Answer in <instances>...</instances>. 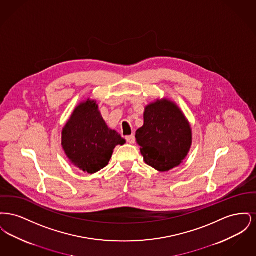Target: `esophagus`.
<instances>
[{
	"label": "esophagus",
	"instance_id": "esophagus-1",
	"mask_svg": "<svg viewBox=\"0 0 256 256\" xmlns=\"http://www.w3.org/2000/svg\"><path fill=\"white\" fill-rule=\"evenodd\" d=\"M126 140L130 144H134V143H135V136H134V134H132V135H130V136H126Z\"/></svg>",
	"mask_w": 256,
	"mask_h": 256
}]
</instances>
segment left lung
Wrapping results in <instances>:
<instances>
[{
	"label": "left lung",
	"mask_w": 256,
	"mask_h": 256,
	"mask_svg": "<svg viewBox=\"0 0 256 256\" xmlns=\"http://www.w3.org/2000/svg\"><path fill=\"white\" fill-rule=\"evenodd\" d=\"M148 165L159 172L178 167L192 145V130L182 111L167 98L148 104L144 124L135 134Z\"/></svg>",
	"instance_id": "8db88e82"
}]
</instances>
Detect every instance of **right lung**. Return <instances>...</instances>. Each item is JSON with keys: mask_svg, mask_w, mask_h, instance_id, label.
<instances>
[{"mask_svg": "<svg viewBox=\"0 0 256 256\" xmlns=\"http://www.w3.org/2000/svg\"><path fill=\"white\" fill-rule=\"evenodd\" d=\"M124 143L120 134L108 126L96 100L90 98L74 108L62 130L61 145L67 158L88 174L108 166L115 146Z\"/></svg>", "mask_w": 256, "mask_h": 256, "instance_id": "1", "label": "right lung"}]
</instances>
